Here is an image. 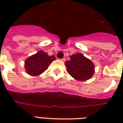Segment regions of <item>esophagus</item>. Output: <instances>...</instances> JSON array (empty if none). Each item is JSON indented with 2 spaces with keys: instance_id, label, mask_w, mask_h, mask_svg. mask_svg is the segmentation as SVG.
Returning a JSON list of instances; mask_svg holds the SVG:
<instances>
[{
  "instance_id": "esophagus-1",
  "label": "esophagus",
  "mask_w": 123,
  "mask_h": 123,
  "mask_svg": "<svg viewBox=\"0 0 123 123\" xmlns=\"http://www.w3.org/2000/svg\"><path fill=\"white\" fill-rule=\"evenodd\" d=\"M61 61H66V59L65 58H62V59H61Z\"/></svg>"
}]
</instances>
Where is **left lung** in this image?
<instances>
[{
	"label": "left lung",
	"mask_w": 123,
	"mask_h": 123,
	"mask_svg": "<svg viewBox=\"0 0 123 123\" xmlns=\"http://www.w3.org/2000/svg\"><path fill=\"white\" fill-rule=\"evenodd\" d=\"M71 59L65 62L68 72L71 77L78 80H86L91 78L94 74V64L85 57L82 54H73Z\"/></svg>",
	"instance_id": "left-lung-1"
}]
</instances>
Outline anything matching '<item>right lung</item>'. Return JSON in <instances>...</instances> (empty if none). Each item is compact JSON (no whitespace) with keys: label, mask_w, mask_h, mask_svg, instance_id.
<instances>
[{"label":"right lung","mask_w":123,"mask_h":123,"mask_svg":"<svg viewBox=\"0 0 123 123\" xmlns=\"http://www.w3.org/2000/svg\"><path fill=\"white\" fill-rule=\"evenodd\" d=\"M54 60H55V58L54 55L49 56L42 50L39 51L25 61L26 71L32 76L40 75L47 69L48 66Z\"/></svg>","instance_id":"obj_1"}]
</instances>
